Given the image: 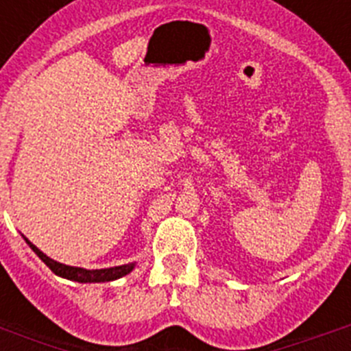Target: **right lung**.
Listing matches in <instances>:
<instances>
[{
	"instance_id": "add662e5",
	"label": "right lung",
	"mask_w": 351,
	"mask_h": 351,
	"mask_svg": "<svg viewBox=\"0 0 351 351\" xmlns=\"http://www.w3.org/2000/svg\"><path fill=\"white\" fill-rule=\"evenodd\" d=\"M24 237V235H23ZM27 246L31 250L35 251L38 258L42 260L56 276H60V278H64V280L70 281H77V283H107V281H116L123 276L130 274V272L135 269L137 263H125V265H117V267H107V269H84V267H73V265H66V263H60L56 262V260L49 258L43 251H40L35 244L31 243L29 239L24 237Z\"/></svg>"
}]
</instances>
